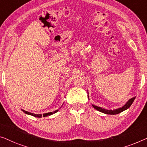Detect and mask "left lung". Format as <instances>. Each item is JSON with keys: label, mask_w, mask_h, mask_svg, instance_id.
<instances>
[{"label": "left lung", "mask_w": 147, "mask_h": 147, "mask_svg": "<svg viewBox=\"0 0 147 147\" xmlns=\"http://www.w3.org/2000/svg\"><path fill=\"white\" fill-rule=\"evenodd\" d=\"M88 96V99H89V96ZM135 98L136 97L130 98V99L128 100V102H126V103L124 104L122 107L117 108V109H115V110H107V109H105V108L99 107V106H98L94 105V104H92V106H93V107L95 108L96 110H97L98 111L101 112H102V113H104L106 114H117L120 113V112L124 111V110H127L128 108H129L130 106L132 105V103H133Z\"/></svg>", "instance_id": "1"}]
</instances>
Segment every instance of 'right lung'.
I'll use <instances>...</instances> for the list:
<instances>
[{
	"label": "right lung",
	"instance_id": "obj_1",
	"mask_svg": "<svg viewBox=\"0 0 147 147\" xmlns=\"http://www.w3.org/2000/svg\"><path fill=\"white\" fill-rule=\"evenodd\" d=\"M21 110L24 112V113H25L26 114H28V115H31V116H35V117H37V118H41L42 116H43V117H45V116H50V115H51V114H55V113H56V112H57L59 111V110H55V111L51 112H47V113H45V114H37L31 113V112H30L25 111V110Z\"/></svg>",
	"mask_w": 147,
	"mask_h": 147
}]
</instances>
